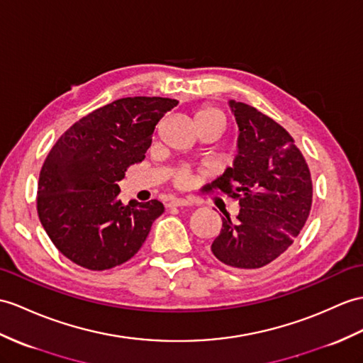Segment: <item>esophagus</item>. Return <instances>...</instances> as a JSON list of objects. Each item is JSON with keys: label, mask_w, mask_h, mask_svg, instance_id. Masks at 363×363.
I'll use <instances>...</instances> for the list:
<instances>
[{"label": "esophagus", "mask_w": 363, "mask_h": 363, "mask_svg": "<svg viewBox=\"0 0 363 363\" xmlns=\"http://www.w3.org/2000/svg\"><path fill=\"white\" fill-rule=\"evenodd\" d=\"M184 206H191V201L185 198H173L168 202V207H184Z\"/></svg>", "instance_id": "34e87169"}]
</instances>
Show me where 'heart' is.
<instances>
[{
    "label": "heart",
    "mask_w": 363,
    "mask_h": 363,
    "mask_svg": "<svg viewBox=\"0 0 363 363\" xmlns=\"http://www.w3.org/2000/svg\"><path fill=\"white\" fill-rule=\"evenodd\" d=\"M195 125L201 126V125H218L221 126L224 130V125H225V116L221 111L220 108L216 106H202L201 109L195 113ZM191 179V172L189 170L187 167H181L176 170L174 173V184L178 185V187H185Z\"/></svg>",
    "instance_id": "obj_1"
}]
</instances>
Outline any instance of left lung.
Returning a JSON list of instances; mask_svg holds the SVG:
<instances>
[{
	"label": "left lung",
	"mask_w": 363,
	"mask_h": 363,
	"mask_svg": "<svg viewBox=\"0 0 363 363\" xmlns=\"http://www.w3.org/2000/svg\"><path fill=\"white\" fill-rule=\"evenodd\" d=\"M240 128L238 156L208 191L240 202L232 221L212 242L221 263L258 269L288 250L305 225L313 206V179L296 140L280 123L257 108L230 100Z\"/></svg>",
	"instance_id": "left-lung-1"
}]
</instances>
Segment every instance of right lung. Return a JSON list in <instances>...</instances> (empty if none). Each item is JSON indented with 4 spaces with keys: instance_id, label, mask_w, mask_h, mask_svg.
Masks as SVG:
<instances>
[{
    "instance_id": "obj_1",
    "label": "right lung",
    "mask_w": 363,
    "mask_h": 363,
    "mask_svg": "<svg viewBox=\"0 0 363 363\" xmlns=\"http://www.w3.org/2000/svg\"><path fill=\"white\" fill-rule=\"evenodd\" d=\"M178 105L165 97H125L69 126L41 167L37 212L62 254L89 271L123 264L138 254L162 202L119 201L126 168L142 162L155 126Z\"/></svg>"
}]
</instances>
